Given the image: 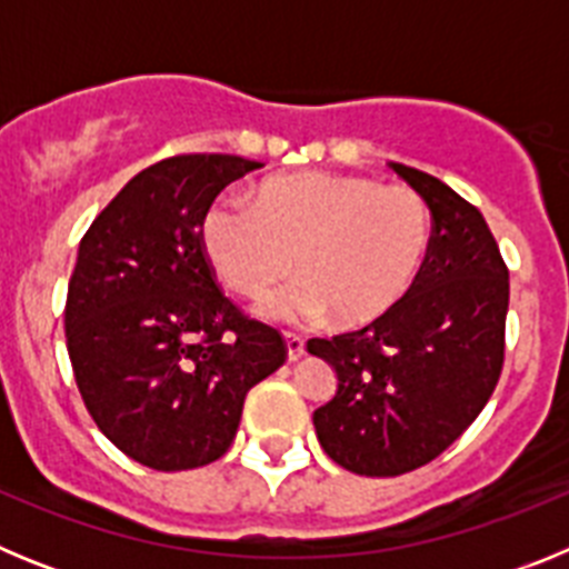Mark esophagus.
Masks as SVG:
<instances>
[{
  "label": "esophagus",
  "mask_w": 569,
  "mask_h": 569,
  "mask_svg": "<svg viewBox=\"0 0 569 569\" xmlns=\"http://www.w3.org/2000/svg\"><path fill=\"white\" fill-rule=\"evenodd\" d=\"M284 347H288V359L299 361L305 356V339L296 333H284Z\"/></svg>",
  "instance_id": "obj_1"
}]
</instances>
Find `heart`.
I'll list each match as a JSON object with an SVG mask.
<instances>
[{"label": "heart", "instance_id": "obj_1", "mask_svg": "<svg viewBox=\"0 0 569 569\" xmlns=\"http://www.w3.org/2000/svg\"><path fill=\"white\" fill-rule=\"evenodd\" d=\"M430 210L416 190L370 176H270L244 196H216L202 216V248L219 279L261 296L290 268L299 279L264 296L259 316L299 325L333 313L365 328L416 288L430 253Z\"/></svg>", "mask_w": 569, "mask_h": 569}]
</instances>
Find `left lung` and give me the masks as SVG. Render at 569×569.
Here are the masks:
<instances>
[{"label": "left lung", "instance_id": "obj_1", "mask_svg": "<svg viewBox=\"0 0 569 569\" xmlns=\"http://www.w3.org/2000/svg\"><path fill=\"white\" fill-rule=\"evenodd\" d=\"M390 168L433 216L419 281L373 325L308 341L339 379L313 413L319 445L359 476H401L445 453L485 410L505 365L510 276L485 216L436 176Z\"/></svg>", "mask_w": 569, "mask_h": 569}]
</instances>
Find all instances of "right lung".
I'll return each mask as SVG.
<instances>
[{"instance_id":"right-lung-1","label":"right lung","mask_w":569,"mask_h":569,"mask_svg":"<svg viewBox=\"0 0 569 569\" xmlns=\"http://www.w3.org/2000/svg\"><path fill=\"white\" fill-rule=\"evenodd\" d=\"M259 162L173 156L136 173L79 241L64 341L88 413L124 456L193 470L228 453L244 396L284 365L273 328L216 288L202 216Z\"/></svg>"}]
</instances>
